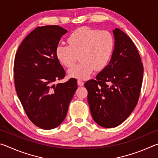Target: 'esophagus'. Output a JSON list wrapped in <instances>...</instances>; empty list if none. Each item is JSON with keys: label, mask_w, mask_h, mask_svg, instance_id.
<instances>
[{"label": "esophagus", "mask_w": 158, "mask_h": 158, "mask_svg": "<svg viewBox=\"0 0 158 158\" xmlns=\"http://www.w3.org/2000/svg\"><path fill=\"white\" fill-rule=\"evenodd\" d=\"M77 84H78L79 86H83V85H84V82L82 81L81 80H78V81H77Z\"/></svg>", "instance_id": "1"}]
</instances>
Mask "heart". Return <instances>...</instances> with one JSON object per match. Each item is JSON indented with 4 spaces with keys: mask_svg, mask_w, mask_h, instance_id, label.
I'll return each mask as SVG.
<instances>
[{
    "mask_svg": "<svg viewBox=\"0 0 158 158\" xmlns=\"http://www.w3.org/2000/svg\"><path fill=\"white\" fill-rule=\"evenodd\" d=\"M68 42L69 45H58L56 56L67 68L73 66L80 56L81 62L68 71L69 77L77 79H89L95 69L105 68L114 49V38L111 33L88 27L73 32Z\"/></svg>",
    "mask_w": 158,
    "mask_h": 158,
    "instance_id": "obj_1",
    "label": "heart"
}]
</instances>
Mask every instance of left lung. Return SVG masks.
Listing matches in <instances>:
<instances>
[{
    "mask_svg": "<svg viewBox=\"0 0 158 158\" xmlns=\"http://www.w3.org/2000/svg\"><path fill=\"white\" fill-rule=\"evenodd\" d=\"M114 49L100 73L85 83L90 113L96 123L106 127L121 124L135 109L139 98L143 68L138 51L119 28L113 30Z\"/></svg>",
    "mask_w": 158,
    "mask_h": 158,
    "instance_id": "8db88e82",
    "label": "left lung"
}]
</instances>
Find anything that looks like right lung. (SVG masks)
<instances>
[{
    "label": "right lung",
    "mask_w": 158,
    "mask_h": 158,
    "mask_svg": "<svg viewBox=\"0 0 158 158\" xmlns=\"http://www.w3.org/2000/svg\"><path fill=\"white\" fill-rule=\"evenodd\" d=\"M67 32L59 26L36 28L21 42L15 58L18 98L29 119L44 130L61 124L77 89V80L73 78L53 84L65 76L56 49Z\"/></svg>",
    "instance_id": "obj_1"
}]
</instances>
